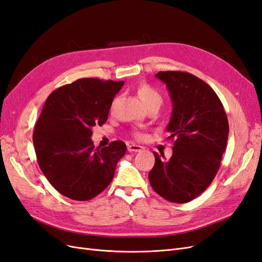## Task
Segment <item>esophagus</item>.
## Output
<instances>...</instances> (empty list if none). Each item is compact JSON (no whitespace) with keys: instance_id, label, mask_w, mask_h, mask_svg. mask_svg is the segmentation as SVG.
Returning a JSON list of instances; mask_svg holds the SVG:
<instances>
[{"instance_id":"34e87169","label":"esophagus","mask_w":262,"mask_h":262,"mask_svg":"<svg viewBox=\"0 0 262 262\" xmlns=\"http://www.w3.org/2000/svg\"><path fill=\"white\" fill-rule=\"evenodd\" d=\"M128 150L129 151H134V152H139L143 150V147L140 145H135V144H128Z\"/></svg>"}]
</instances>
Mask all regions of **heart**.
Returning <instances> with one entry per match:
<instances>
[{"label": "heart", "instance_id": "b5f03b06", "mask_svg": "<svg viewBox=\"0 0 262 262\" xmlns=\"http://www.w3.org/2000/svg\"><path fill=\"white\" fill-rule=\"evenodd\" d=\"M138 95L140 97L141 102L143 103V105L146 108H149L152 106L160 107V105L162 104L161 94L157 91L156 89L150 86L149 84H141L138 88ZM116 102H117V100L115 98L113 104H112V108H114V106L116 105ZM134 137L137 139H142L143 135L139 132H135Z\"/></svg>", "mask_w": 262, "mask_h": 262}]
</instances>
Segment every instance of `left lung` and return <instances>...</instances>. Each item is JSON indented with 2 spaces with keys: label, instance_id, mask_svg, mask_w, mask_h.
Here are the masks:
<instances>
[{
  "label": "left lung",
  "instance_id": "obj_1",
  "mask_svg": "<svg viewBox=\"0 0 262 262\" xmlns=\"http://www.w3.org/2000/svg\"><path fill=\"white\" fill-rule=\"evenodd\" d=\"M173 103L167 127L173 154L161 160L155 151L149 183L165 200L184 204L208 187L227 147L229 122L218 95L205 81L183 71H159ZM164 157V155H161Z\"/></svg>",
  "mask_w": 262,
  "mask_h": 262
}]
</instances>
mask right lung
<instances>
[{
  "mask_svg": "<svg viewBox=\"0 0 262 262\" xmlns=\"http://www.w3.org/2000/svg\"><path fill=\"white\" fill-rule=\"evenodd\" d=\"M123 81L82 78L52 92L34 125L33 146L51 185L74 201L92 200L111 184L127 146L94 148L92 128L107 121Z\"/></svg>",
  "mask_w": 262,
  "mask_h": 262,
  "instance_id": "obj_1",
  "label": "right lung"
}]
</instances>
